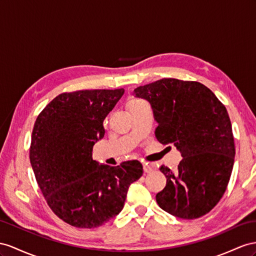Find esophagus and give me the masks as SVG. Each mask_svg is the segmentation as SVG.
<instances>
[{
    "label": "esophagus",
    "mask_w": 256,
    "mask_h": 256,
    "mask_svg": "<svg viewBox=\"0 0 256 256\" xmlns=\"http://www.w3.org/2000/svg\"><path fill=\"white\" fill-rule=\"evenodd\" d=\"M142 168H144V172L145 173H152L154 170V166L150 164V163H144Z\"/></svg>",
    "instance_id": "obj_1"
}]
</instances>
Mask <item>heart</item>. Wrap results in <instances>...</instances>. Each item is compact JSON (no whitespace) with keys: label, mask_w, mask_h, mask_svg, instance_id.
<instances>
[{"label":"heart","mask_w":256,"mask_h":256,"mask_svg":"<svg viewBox=\"0 0 256 256\" xmlns=\"http://www.w3.org/2000/svg\"><path fill=\"white\" fill-rule=\"evenodd\" d=\"M137 102V100H133V102H130V104H134V102Z\"/></svg>","instance_id":"heart-1"}]
</instances>
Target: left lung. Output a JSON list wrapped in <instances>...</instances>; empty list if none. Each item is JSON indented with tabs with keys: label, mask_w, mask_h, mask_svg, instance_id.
Returning <instances> with one entry per match:
<instances>
[{
	"label": "left lung",
	"mask_w": 256,
	"mask_h": 256,
	"mask_svg": "<svg viewBox=\"0 0 256 256\" xmlns=\"http://www.w3.org/2000/svg\"><path fill=\"white\" fill-rule=\"evenodd\" d=\"M134 95L152 106L156 140L173 144L182 156L176 171L160 168L166 186L156 196L159 206L185 220L208 213L224 194L234 161L225 106L203 84L172 78L137 88Z\"/></svg>",
	"instance_id": "obj_1"
}]
</instances>
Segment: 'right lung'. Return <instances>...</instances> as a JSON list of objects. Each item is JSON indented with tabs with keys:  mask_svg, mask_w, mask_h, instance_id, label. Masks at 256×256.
<instances>
[{
	"mask_svg": "<svg viewBox=\"0 0 256 256\" xmlns=\"http://www.w3.org/2000/svg\"><path fill=\"white\" fill-rule=\"evenodd\" d=\"M123 94V88L62 93L36 118L31 166L50 208L71 226L94 228L116 218L130 185L142 175L137 160L110 166L92 158L104 136V118Z\"/></svg>",
	"mask_w": 256,
	"mask_h": 256,
	"instance_id": "1",
	"label": "right lung"
}]
</instances>
